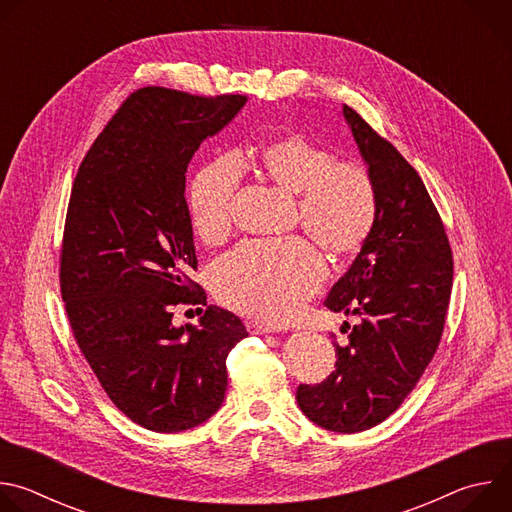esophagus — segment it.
I'll return each mask as SVG.
<instances>
[{
	"label": "esophagus",
	"instance_id": "esophagus-1",
	"mask_svg": "<svg viewBox=\"0 0 512 512\" xmlns=\"http://www.w3.org/2000/svg\"><path fill=\"white\" fill-rule=\"evenodd\" d=\"M247 330H249L251 334H269V332H275L273 328H269V326H265V324H261V322H247Z\"/></svg>",
	"mask_w": 512,
	"mask_h": 512
}]
</instances>
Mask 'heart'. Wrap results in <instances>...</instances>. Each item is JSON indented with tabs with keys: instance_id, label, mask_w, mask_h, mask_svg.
Returning a JSON list of instances; mask_svg holds the SVG:
<instances>
[{
	"instance_id": "heart-1",
	"label": "heart",
	"mask_w": 512,
	"mask_h": 512,
	"mask_svg": "<svg viewBox=\"0 0 512 512\" xmlns=\"http://www.w3.org/2000/svg\"><path fill=\"white\" fill-rule=\"evenodd\" d=\"M261 178L296 196V225L334 259L356 255L377 223V186L358 162L336 160L326 145L285 133L241 158ZM241 166L233 156L204 164L190 182L188 210L194 233L208 245L231 237ZM304 237L245 243L210 269V287L227 308L281 324L314 296L326 279L324 255Z\"/></svg>"
}]
</instances>
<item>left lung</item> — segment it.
Wrapping results in <instances>:
<instances>
[{
  "label": "left lung",
  "mask_w": 512,
  "mask_h": 512,
  "mask_svg": "<svg viewBox=\"0 0 512 512\" xmlns=\"http://www.w3.org/2000/svg\"><path fill=\"white\" fill-rule=\"evenodd\" d=\"M342 111L377 186V223L324 302L360 322L346 346L334 342V373L300 385L296 399L320 427L356 433L395 413L425 373L444 334L454 257L415 168L352 107Z\"/></svg>",
  "instance_id": "1"
}]
</instances>
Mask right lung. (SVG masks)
I'll use <instances>...</instances> for the list:
<instances>
[{"label": "right lung", "mask_w": 512, "mask_h": 512, "mask_svg": "<svg viewBox=\"0 0 512 512\" xmlns=\"http://www.w3.org/2000/svg\"><path fill=\"white\" fill-rule=\"evenodd\" d=\"M245 95L133 91L93 141L72 184L60 247V296L75 340L113 405L137 425L174 433L225 401L227 356L247 336L229 310L171 326L178 305H206L186 168Z\"/></svg>", "instance_id": "1"}]
</instances>
